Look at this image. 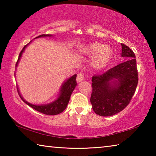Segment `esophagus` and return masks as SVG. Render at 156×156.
<instances>
[{
  "instance_id": "34e87169",
  "label": "esophagus",
  "mask_w": 156,
  "mask_h": 156,
  "mask_svg": "<svg viewBox=\"0 0 156 156\" xmlns=\"http://www.w3.org/2000/svg\"><path fill=\"white\" fill-rule=\"evenodd\" d=\"M84 73L83 72L79 73L77 75V78H76V80H77V82L79 83V82L84 80Z\"/></svg>"
}]
</instances>
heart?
<instances>
[{
	"instance_id": "1",
	"label": "heart",
	"mask_w": 156,
	"mask_h": 156,
	"mask_svg": "<svg viewBox=\"0 0 156 156\" xmlns=\"http://www.w3.org/2000/svg\"><path fill=\"white\" fill-rule=\"evenodd\" d=\"M81 51L89 56H94L93 65L95 67L101 68L105 67L112 57V51L107 45H102L98 43H91L84 46Z\"/></svg>"
}]
</instances>
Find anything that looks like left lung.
<instances>
[{
  "label": "left lung",
  "mask_w": 156,
  "mask_h": 156,
  "mask_svg": "<svg viewBox=\"0 0 156 156\" xmlns=\"http://www.w3.org/2000/svg\"><path fill=\"white\" fill-rule=\"evenodd\" d=\"M122 56L127 60L92 77L90 101L92 109L100 116H111L121 112L129 104L138 83L136 56L125 44ZM117 79L118 81L112 80ZM113 84H112V83ZM116 84L115 87L112 85Z\"/></svg>",
  "instance_id": "1"
}]
</instances>
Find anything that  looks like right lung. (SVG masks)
<instances>
[{"label": "right lung", "mask_w": 156, "mask_h": 156, "mask_svg": "<svg viewBox=\"0 0 156 156\" xmlns=\"http://www.w3.org/2000/svg\"><path fill=\"white\" fill-rule=\"evenodd\" d=\"M42 36H51V35H49V34H43V35L39 36L38 37H42ZM27 44L25 45L24 47L23 48V49L21 50V51L20 52L19 56H18L16 64V67L18 65V60H19L20 58L22 53L23 52V51H24L25 48ZM76 78V74L73 75L70 78H69L62 85L61 88V93H60V95L58 98L56 100H55L54 102H53L49 105H31L30 103H29V102H27V101H25V100L21 97L19 91H18V89L17 88L18 93V95L20 96V98L22 99L26 104L28 105L29 106L31 107V108H33L34 109L38 111V112H41L42 113H44V114L45 115H57V114H59L60 113L62 112L63 111L66 109V107H67V105L69 103V101L71 95H72L73 89H75L76 84H77Z\"/></svg>", "instance_id": "1"}]
</instances>
